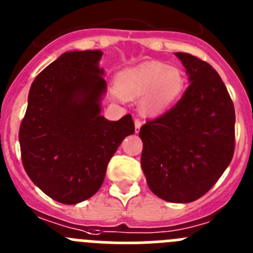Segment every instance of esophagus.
I'll list each match as a JSON object with an SVG mask.
<instances>
[{
  "label": "esophagus",
  "instance_id": "obj_1",
  "mask_svg": "<svg viewBox=\"0 0 253 253\" xmlns=\"http://www.w3.org/2000/svg\"><path fill=\"white\" fill-rule=\"evenodd\" d=\"M141 125H142V122H141L140 120H138V119H136V120H134V127H136V132H138V131H140V127H141Z\"/></svg>",
  "mask_w": 253,
  "mask_h": 253
}]
</instances>
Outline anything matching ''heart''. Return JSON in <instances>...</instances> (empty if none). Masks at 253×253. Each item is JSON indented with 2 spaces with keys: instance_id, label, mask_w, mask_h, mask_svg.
I'll return each instance as SVG.
<instances>
[{
  "instance_id": "b5f03b06",
  "label": "heart",
  "mask_w": 253,
  "mask_h": 253,
  "mask_svg": "<svg viewBox=\"0 0 253 253\" xmlns=\"http://www.w3.org/2000/svg\"><path fill=\"white\" fill-rule=\"evenodd\" d=\"M185 79L178 68L161 62H143L117 75L116 87L122 97L136 100L143 95L141 111L156 116L165 112L181 96Z\"/></svg>"
}]
</instances>
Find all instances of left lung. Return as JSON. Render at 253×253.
Instances as JSON below:
<instances>
[{"label":"left lung","mask_w":253,"mask_h":253,"mask_svg":"<svg viewBox=\"0 0 253 253\" xmlns=\"http://www.w3.org/2000/svg\"><path fill=\"white\" fill-rule=\"evenodd\" d=\"M174 56L190 86L171 110L141 127V167L157 197L187 204L204 196L232 160L235 108L212 66L183 52Z\"/></svg>","instance_id":"left-lung-1"}]
</instances>
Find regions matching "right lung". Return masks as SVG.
Masks as SVG:
<instances>
[{"label":"right lung","mask_w":253,"mask_h":253,"mask_svg":"<svg viewBox=\"0 0 253 253\" xmlns=\"http://www.w3.org/2000/svg\"><path fill=\"white\" fill-rule=\"evenodd\" d=\"M100 49L68 51L35 79L20 127L23 167L48 197L76 205L100 190L111 157L134 132L132 116L101 115L107 92Z\"/></svg>","instance_id":"right-lung-1"}]
</instances>
